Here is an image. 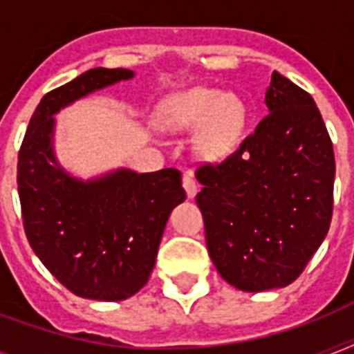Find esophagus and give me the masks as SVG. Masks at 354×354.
Returning <instances> with one entry per match:
<instances>
[{"mask_svg":"<svg viewBox=\"0 0 354 354\" xmlns=\"http://www.w3.org/2000/svg\"><path fill=\"white\" fill-rule=\"evenodd\" d=\"M183 189H185V193H187V198H194L196 193H198V185L194 182V178L191 172H185V174H183Z\"/></svg>","mask_w":354,"mask_h":354,"instance_id":"34e87169","label":"esophagus"}]
</instances>
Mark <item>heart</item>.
<instances>
[{
  "instance_id": "obj_1",
  "label": "heart",
  "mask_w": 354,
  "mask_h": 354,
  "mask_svg": "<svg viewBox=\"0 0 354 354\" xmlns=\"http://www.w3.org/2000/svg\"><path fill=\"white\" fill-rule=\"evenodd\" d=\"M160 121L171 130H198L196 149L205 160H224L241 145L248 127V106L239 95L196 88L169 99Z\"/></svg>"
}]
</instances>
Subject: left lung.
Returning a JSON list of instances; mask_svg holds the SVG:
<instances>
[{
  "label": "left lung",
  "mask_w": 354,
  "mask_h": 354,
  "mask_svg": "<svg viewBox=\"0 0 354 354\" xmlns=\"http://www.w3.org/2000/svg\"><path fill=\"white\" fill-rule=\"evenodd\" d=\"M264 104L235 154L196 171L209 257L242 292L296 281L333 216L335 152L314 99L274 71Z\"/></svg>",
  "instance_id": "left-lung-1"
}]
</instances>
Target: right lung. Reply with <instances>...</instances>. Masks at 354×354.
<instances>
[{
	"label": "right lung",
	"instance_id": "1",
	"mask_svg": "<svg viewBox=\"0 0 354 354\" xmlns=\"http://www.w3.org/2000/svg\"><path fill=\"white\" fill-rule=\"evenodd\" d=\"M136 77L95 68L49 91L36 106L18 154V194L27 241L75 296L122 301L147 285L172 209L185 200L176 169H115L82 180L55 152L57 115L69 104Z\"/></svg>",
	"mask_w": 354,
	"mask_h": 354
}]
</instances>
